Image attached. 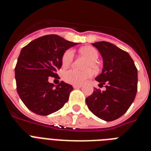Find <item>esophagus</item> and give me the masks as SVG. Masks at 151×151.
<instances>
[{
    "mask_svg": "<svg viewBox=\"0 0 151 151\" xmlns=\"http://www.w3.org/2000/svg\"><path fill=\"white\" fill-rule=\"evenodd\" d=\"M73 88H79L82 87V85H73Z\"/></svg>",
    "mask_w": 151,
    "mask_h": 151,
    "instance_id": "obj_1",
    "label": "esophagus"
}]
</instances>
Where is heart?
<instances>
[{"label": "heart", "mask_w": 151, "mask_h": 151, "mask_svg": "<svg viewBox=\"0 0 151 151\" xmlns=\"http://www.w3.org/2000/svg\"><path fill=\"white\" fill-rule=\"evenodd\" d=\"M81 53L89 59V62L87 64L88 69L84 71H78L76 69H70L63 73V78L66 82L73 85H82L85 83L88 78H91L94 75V71L98 70V65L96 61L99 57V53L97 49L91 46L83 47L80 50ZM74 57V52L72 49H69L63 54L62 57V64L63 66H68L70 65ZM91 68L92 70L90 68Z\"/></svg>", "instance_id": "b5f03b06"}]
</instances>
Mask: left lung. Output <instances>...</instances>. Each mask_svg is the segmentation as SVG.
Here are the masks:
<instances>
[{
	"label": "left lung",
	"instance_id": "8db88e82",
	"mask_svg": "<svg viewBox=\"0 0 151 151\" xmlns=\"http://www.w3.org/2000/svg\"><path fill=\"white\" fill-rule=\"evenodd\" d=\"M103 58V69L95 78L99 87L86 98L89 110L103 120H115L122 116L135 98L138 89V70L127 52L106 41L93 43Z\"/></svg>",
	"mask_w": 151,
	"mask_h": 151
}]
</instances>
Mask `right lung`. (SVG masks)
Segmentation results:
<instances>
[{"label": "right lung", "mask_w": 151, "mask_h": 151, "mask_svg": "<svg viewBox=\"0 0 151 151\" xmlns=\"http://www.w3.org/2000/svg\"><path fill=\"white\" fill-rule=\"evenodd\" d=\"M76 45L57 35H47L33 40L21 50L15 68L17 90L31 111L47 116L67 102L73 86L62 81L54 87L48 77L59 78L56 72L62 66L63 55Z\"/></svg>", "instance_id": "add662e5"}]
</instances>
